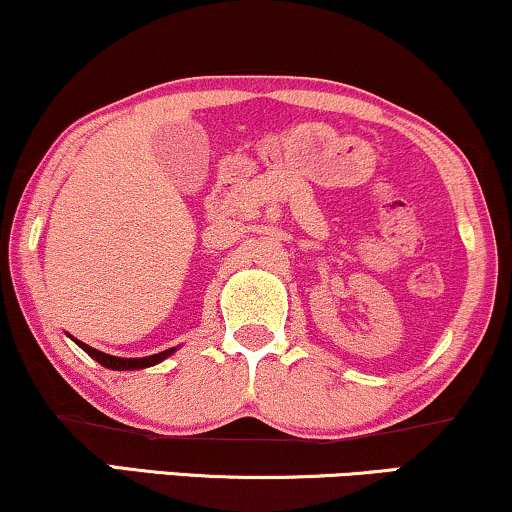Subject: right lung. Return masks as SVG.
<instances>
[{"label": "right lung", "mask_w": 512, "mask_h": 512, "mask_svg": "<svg viewBox=\"0 0 512 512\" xmlns=\"http://www.w3.org/2000/svg\"><path fill=\"white\" fill-rule=\"evenodd\" d=\"M80 347L84 349V352L89 354V357L99 361L101 366L106 368H113V371H134V368H146V366H153L158 364V361H163L165 357H170V354L174 352L172 349H165V352H158V354H151V357H141V359H120V357H111V354H103L99 352V349L84 345V342H80Z\"/></svg>", "instance_id": "obj_1"}]
</instances>
